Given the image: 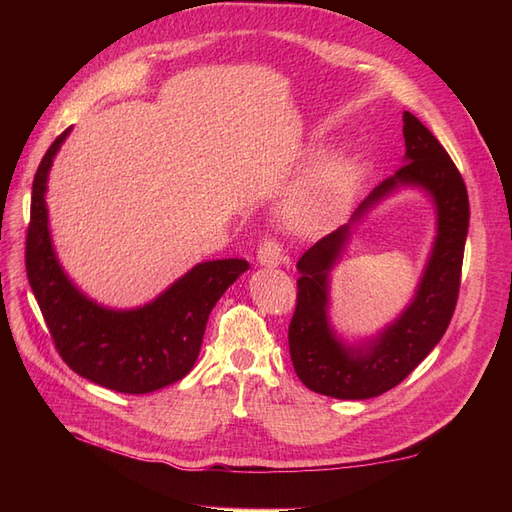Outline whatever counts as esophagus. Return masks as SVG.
Returning a JSON list of instances; mask_svg holds the SVG:
<instances>
[{"label": "esophagus", "mask_w": 512, "mask_h": 512, "mask_svg": "<svg viewBox=\"0 0 512 512\" xmlns=\"http://www.w3.org/2000/svg\"><path fill=\"white\" fill-rule=\"evenodd\" d=\"M256 260L260 262L262 267H280L284 262V252H282V245L277 243L275 239H265L258 247V254Z\"/></svg>", "instance_id": "34e87169"}]
</instances>
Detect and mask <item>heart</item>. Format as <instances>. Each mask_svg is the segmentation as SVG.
<instances>
[{
	"instance_id": "1",
	"label": "heart",
	"mask_w": 512,
	"mask_h": 512,
	"mask_svg": "<svg viewBox=\"0 0 512 512\" xmlns=\"http://www.w3.org/2000/svg\"><path fill=\"white\" fill-rule=\"evenodd\" d=\"M356 177L359 168L346 153L322 160L288 200L284 211L288 226L299 232H318L337 222L354 194ZM209 215H215V209Z\"/></svg>"
}]
</instances>
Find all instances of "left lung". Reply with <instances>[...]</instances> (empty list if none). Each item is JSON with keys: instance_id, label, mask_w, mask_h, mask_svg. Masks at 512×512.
<instances>
[{"instance_id": "1", "label": "left lung", "mask_w": 512, "mask_h": 512, "mask_svg": "<svg viewBox=\"0 0 512 512\" xmlns=\"http://www.w3.org/2000/svg\"><path fill=\"white\" fill-rule=\"evenodd\" d=\"M406 156L393 177L371 192L348 224L299 258L297 309L290 320L288 346L299 380L309 391L335 399H369L391 391L438 346L453 318L466 247L470 203L457 166L421 121L404 113ZM421 189L437 213V237L415 297L376 336L346 343L332 327L330 271L341 259L356 223L399 189Z\"/></svg>"}]
</instances>
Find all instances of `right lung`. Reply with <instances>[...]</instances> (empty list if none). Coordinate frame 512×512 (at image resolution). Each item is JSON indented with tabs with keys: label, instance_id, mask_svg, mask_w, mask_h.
Returning a JSON list of instances; mask_svg holds the SVG:
<instances>
[{
	"label": "right lung",
	"instance_id": "1",
	"mask_svg": "<svg viewBox=\"0 0 512 512\" xmlns=\"http://www.w3.org/2000/svg\"><path fill=\"white\" fill-rule=\"evenodd\" d=\"M72 128L44 153L32 185L25 269L29 286L57 352L76 374L128 395L153 393L190 374L215 303L250 269L243 258L198 262L156 299L115 309L96 303L76 286L55 254L46 183L57 151Z\"/></svg>",
	"mask_w": 512,
	"mask_h": 512
}]
</instances>
